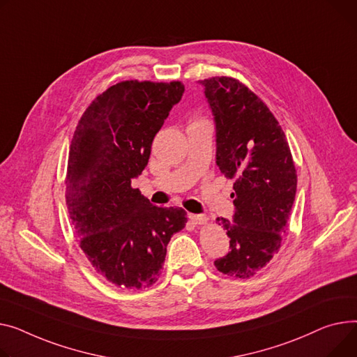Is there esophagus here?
<instances>
[{
  "instance_id": "34e87169",
  "label": "esophagus",
  "mask_w": 357,
  "mask_h": 357,
  "mask_svg": "<svg viewBox=\"0 0 357 357\" xmlns=\"http://www.w3.org/2000/svg\"><path fill=\"white\" fill-rule=\"evenodd\" d=\"M188 218L195 225H202L208 221L206 215H204V213H188Z\"/></svg>"
}]
</instances>
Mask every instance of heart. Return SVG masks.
I'll return each instance as SVG.
<instances>
[{"mask_svg": "<svg viewBox=\"0 0 357 357\" xmlns=\"http://www.w3.org/2000/svg\"><path fill=\"white\" fill-rule=\"evenodd\" d=\"M198 122H204V121H198ZM197 123V122H195Z\"/></svg>", "mask_w": 357, "mask_h": 357, "instance_id": "1", "label": "heart"}]
</instances>
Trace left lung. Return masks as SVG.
Returning <instances> with one entry per match:
<instances>
[{
	"instance_id": "1",
	"label": "left lung",
	"mask_w": 357,
	"mask_h": 357,
	"mask_svg": "<svg viewBox=\"0 0 357 357\" xmlns=\"http://www.w3.org/2000/svg\"><path fill=\"white\" fill-rule=\"evenodd\" d=\"M213 116L217 165L235 179L232 221L217 218L229 252L213 261L222 274L250 278L281 247L296 198L293 156L277 119L261 99L232 77L201 80Z\"/></svg>"
}]
</instances>
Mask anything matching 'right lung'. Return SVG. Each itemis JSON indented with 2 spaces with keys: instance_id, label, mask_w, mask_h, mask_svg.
<instances>
[{
  "instance_id": "add662e5",
  "label": "right lung",
  "mask_w": 357,
  "mask_h": 357,
  "mask_svg": "<svg viewBox=\"0 0 357 357\" xmlns=\"http://www.w3.org/2000/svg\"><path fill=\"white\" fill-rule=\"evenodd\" d=\"M181 82L128 80L86 109L71 139L66 204L93 267L122 289L156 282L182 208H160L132 188L146 168L155 135L179 103Z\"/></svg>"
}]
</instances>
